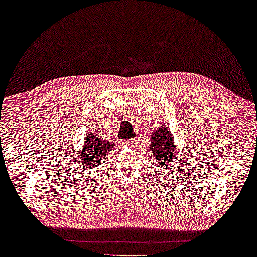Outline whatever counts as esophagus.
<instances>
[{"mask_svg":"<svg viewBox=\"0 0 257 257\" xmlns=\"http://www.w3.org/2000/svg\"><path fill=\"white\" fill-rule=\"evenodd\" d=\"M136 142H137L136 139H130V140L125 141V144H126V145H128V146H133L134 144H136Z\"/></svg>","mask_w":257,"mask_h":257,"instance_id":"obj_1","label":"esophagus"}]
</instances>
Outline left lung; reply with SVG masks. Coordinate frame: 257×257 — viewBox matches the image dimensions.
<instances>
[{
    "label": "left lung",
    "mask_w": 257,
    "mask_h": 257,
    "mask_svg": "<svg viewBox=\"0 0 257 257\" xmlns=\"http://www.w3.org/2000/svg\"><path fill=\"white\" fill-rule=\"evenodd\" d=\"M149 153L156 165L168 167L172 162L176 161V146L174 137L166 125L162 124L150 133Z\"/></svg>",
    "instance_id": "left-lung-1"
}]
</instances>
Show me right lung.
Returning a JSON list of instances; mask_svg holds the SVG:
<instances>
[{
  "mask_svg": "<svg viewBox=\"0 0 257 257\" xmlns=\"http://www.w3.org/2000/svg\"><path fill=\"white\" fill-rule=\"evenodd\" d=\"M112 149V142L101 138L98 131L89 132L87 136L84 138L81 149H79L76 156L70 155L73 163H68L67 165H70L71 173H74L75 168H79L77 172L79 174H81L79 171L83 170H89L91 172L102 164L104 158L108 156V154L111 153ZM68 162H70V158L68 159ZM75 166L77 167L75 168Z\"/></svg>",
  "mask_w": 257,
  "mask_h": 257,
  "instance_id": "obj_1",
  "label": "right lung"
}]
</instances>
